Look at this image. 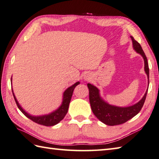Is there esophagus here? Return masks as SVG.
<instances>
[{
  "mask_svg": "<svg viewBox=\"0 0 159 159\" xmlns=\"http://www.w3.org/2000/svg\"><path fill=\"white\" fill-rule=\"evenodd\" d=\"M87 79H89V78H87Z\"/></svg>",
  "mask_w": 159,
  "mask_h": 159,
  "instance_id": "1",
  "label": "esophagus"
}]
</instances>
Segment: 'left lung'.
Masks as SVG:
<instances>
[{
    "label": "left lung",
    "mask_w": 159,
    "mask_h": 159,
    "mask_svg": "<svg viewBox=\"0 0 159 159\" xmlns=\"http://www.w3.org/2000/svg\"><path fill=\"white\" fill-rule=\"evenodd\" d=\"M134 49L143 57L145 63V71L149 80V66L143 50L141 44L134 38L130 36ZM89 90V101L92 111L99 120L108 125H116L122 124L137 115L143 107L145 100L146 99L148 90L143 98L136 104L129 107H117L108 104L102 99L99 95V90L95 86L90 84H87Z\"/></svg>",
    "instance_id": "1"
}]
</instances>
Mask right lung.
<instances>
[{"label": "right lung", "instance_id": "right-lung-1", "mask_svg": "<svg viewBox=\"0 0 159 159\" xmlns=\"http://www.w3.org/2000/svg\"><path fill=\"white\" fill-rule=\"evenodd\" d=\"M79 84H80L79 82H76L75 84H74L73 86H70L69 88H68L65 91H64L63 94L62 103H61V105L56 110V111H55L54 112H51L48 115H45L43 116H31V115L28 114L27 112H25L24 110L22 108V107L18 103L17 99H16V97L14 95V92H13V90H12V93H13V95H14V98L18 108L20 109V111L23 113L27 117L30 119L31 120L33 121L34 122L37 123L38 124L45 125V126H53L54 125H56L60 121L62 120L64 116H65V115H66V113L68 112V109H69L70 99L73 95V90Z\"/></svg>", "mask_w": 159, "mask_h": 159}]
</instances>
